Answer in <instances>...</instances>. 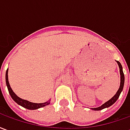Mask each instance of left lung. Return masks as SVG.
Masks as SVG:
<instances>
[{
	"label": "left lung",
	"mask_w": 130,
	"mask_h": 130,
	"mask_svg": "<svg viewBox=\"0 0 130 130\" xmlns=\"http://www.w3.org/2000/svg\"><path fill=\"white\" fill-rule=\"evenodd\" d=\"M117 63L118 64L119 68H120V85L119 89L117 91V93H116L115 95L111 99H110L109 101H107L106 102L102 104L101 106H99L98 108H91L93 110H95V111H99V110H102V109H104V108H107L109 107L110 106H111L113 104H114L116 102V101L117 100L118 98H119L120 94L121 93V91L123 90V86H124V82H125V76H124V73H123V68H122V65L120 64V62L117 60Z\"/></svg>",
	"instance_id": "obj_1"
}]
</instances>
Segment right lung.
<instances>
[{"instance_id":"obj_1","label":"right lung","mask_w":130,"mask_h":130,"mask_svg":"<svg viewBox=\"0 0 130 130\" xmlns=\"http://www.w3.org/2000/svg\"><path fill=\"white\" fill-rule=\"evenodd\" d=\"M8 69L6 71V74H5V80H6V84H7V89L9 91V93L10 94V96L12 97L13 99V100L16 103H17L19 105H21V106H23L24 108H26L27 109H30V110H34V109H37L43 106H45L46 105H48L50 104V102L48 101L44 103H32L28 101L25 100H22L21 98H19L18 96L16 95L15 93L13 92V90H12V88L10 87V84L8 82Z\"/></svg>"}]
</instances>
